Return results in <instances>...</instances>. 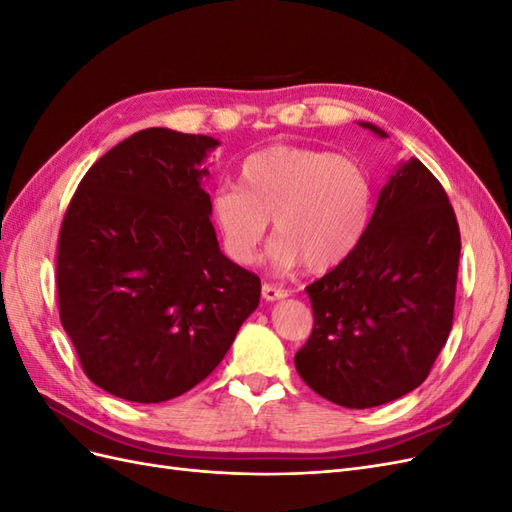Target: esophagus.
<instances>
[{"label": "esophagus", "instance_id": "34e87169", "mask_svg": "<svg viewBox=\"0 0 512 512\" xmlns=\"http://www.w3.org/2000/svg\"><path fill=\"white\" fill-rule=\"evenodd\" d=\"M284 297H288L286 288L275 286V284H262V299L277 301V299H284Z\"/></svg>", "mask_w": 512, "mask_h": 512}]
</instances>
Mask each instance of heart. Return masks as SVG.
<instances>
[{
	"instance_id": "b5f03b06",
	"label": "heart",
	"mask_w": 512,
	"mask_h": 512,
	"mask_svg": "<svg viewBox=\"0 0 512 512\" xmlns=\"http://www.w3.org/2000/svg\"><path fill=\"white\" fill-rule=\"evenodd\" d=\"M241 185L211 194L224 252L239 265L254 262L273 218L275 267L333 269L359 247L374 209V183L359 160L309 147L252 153L241 164Z\"/></svg>"
}]
</instances>
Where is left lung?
I'll use <instances>...</instances> for the list:
<instances>
[{
  "label": "left lung",
  "instance_id": "8db88e82",
  "mask_svg": "<svg viewBox=\"0 0 512 512\" xmlns=\"http://www.w3.org/2000/svg\"><path fill=\"white\" fill-rule=\"evenodd\" d=\"M459 252V224L440 181L416 158L401 164L359 247L305 288L314 329L294 367L309 389L363 410L421 386L453 327Z\"/></svg>",
  "mask_w": 512,
  "mask_h": 512
}]
</instances>
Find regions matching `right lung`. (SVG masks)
Segmentation results:
<instances>
[{"label": "right lung", "mask_w": 512, "mask_h": 512, "mask_svg": "<svg viewBox=\"0 0 512 512\" xmlns=\"http://www.w3.org/2000/svg\"><path fill=\"white\" fill-rule=\"evenodd\" d=\"M220 143L149 128L91 166L59 230V318L85 376L160 404L220 365L260 277L218 245L203 162Z\"/></svg>", "instance_id": "add662e5"}]
</instances>
